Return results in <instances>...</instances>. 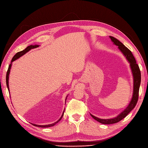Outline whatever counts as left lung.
Listing matches in <instances>:
<instances>
[{"instance_id": "left-lung-1", "label": "left lung", "mask_w": 148, "mask_h": 148, "mask_svg": "<svg viewBox=\"0 0 148 148\" xmlns=\"http://www.w3.org/2000/svg\"><path fill=\"white\" fill-rule=\"evenodd\" d=\"M109 38H110L111 41L113 42V44H115V46H118L119 50L122 52L123 56L126 58L127 61L129 62L133 78V96L129 104L126 107V109L123 111H122V112L119 115H118L116 117L109 119H102L97 118L90 114L91 117L94 119L102 124H113L117 123L120 122L121 120L124 119L130 112V111H132L134 108H135L138 99L139 89H140L141 83V71L140 68H139L138 65L136 64V60L133 55L132 54V52L130 51L127 47H125L120 41H119L118 39L112 36H109Z\"/></svg>"}]
</instances>
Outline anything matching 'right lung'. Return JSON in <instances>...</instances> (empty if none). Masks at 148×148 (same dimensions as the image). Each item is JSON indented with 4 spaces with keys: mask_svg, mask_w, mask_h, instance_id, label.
Wrapping results in <instances>:
<instances>
[{
    "mask_svg": "<svg viewBox=\"0 0 148 148\" xmlns=\"http://www.w3.org/2000/svg\"><path fill=\"white\" fill-rule=\"evenodd\" d=\"M39 46V45H37V44H35V45H30V46H28L27 47H26L25 49H24L23 51H21L20 52H17L16 54L14 56H13V57L12 58V60L11 61V64L9 65V66H8V69L7 75H6V84H7V88H8V91H9V92H10V91H9V86H8V79H9V74H10V69H11V67H12V62H14L16 60H17L18 59H19V58L21 57V56H23V55H25V53H26L28 52H29L31 50V49L38 47ZM67 97H68V96H67L66 97V98H65V102H66V100ZM64 111H65V109H64ZM64 111L63 114H62L61 117L59 120H58L57 122H56L54 123H51V124H49V125H36V124H33V125H34V126H36V127H42V128H48V127H52V126H53V125H55L56 123H57L58 122H59V121L62 119V117H63V115H64Z\"/></svg>",
    "mask_w": 148,
    "mask_h": 148,
    "instance_id": "add662e5",
    "label": "right lung"
}]
</instances>
